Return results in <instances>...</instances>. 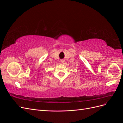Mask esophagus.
I'll use <instances>...</instances> for the list:
<instances>
[{
	"instance_id": "1",
	"label": "esophagus",
	"mask_w": 123,
	"mask_h": 123,
	"mask_svg": "<svg viewBox=\"0 0 123 123\" xmlns=\"http://www.w3.org/2000/svg\"><path fill=\"white\" fill-rule=\"evenodd\" d=\"M61 62L62 63V64H63V63H64V62H65V60L64 59H61Z\"/></svg>"
}]
</instances>
